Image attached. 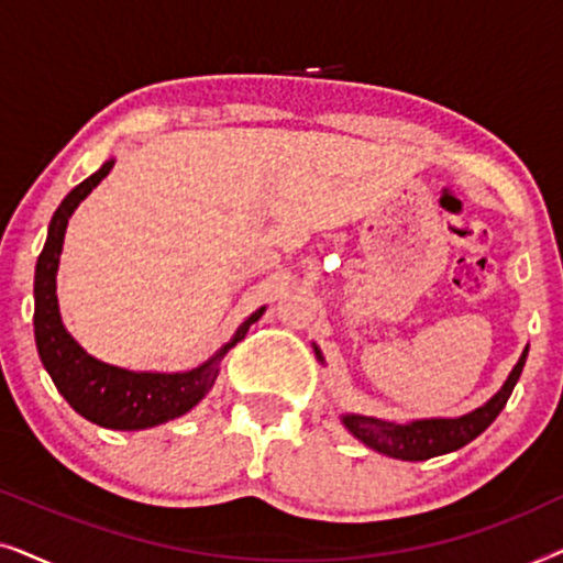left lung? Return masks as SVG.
<instances>
[{"label":"left lung","mask_w":563,"mask_h":563,"mask_svg":"<svg viewBox=\"0 0 563 563\" xmlns=\"http://www.w3.org/2000/svg\"><path fill=\"white\" fill-rule=\"evenodd\" d=\"M318 358H320V351H318ZM526 358H528V349L522 351V356L518 364H515L512 374L507 376L505 387L499 389L487 405L464 415V418L418 420V422H410V426H395V422L364 418V415H345L343 422L345 428L358 438V441H364L368 445V449L387 453L391 459L426 461V459L441 456V453H451L461 449V445L472 443L476 435L484 433V430L495 422L497 415L503 412V407L507 405V399H510L515 384L520 379Z\"/></svg>","instance_id":"8db88e82"}]
</instances>
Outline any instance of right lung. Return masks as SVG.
<instances>
[{"instance_id":"1","label":"right lung","mask_w":563,"mask_h":563,"mask_svg":"<svg viewBox=\"0 0 563 563\" xmlns=\"http://www.w3.org/2000/svg\"><path fill=\"white\" fill-rule=\"evenodd\" d=\"M112 164L114 161H107L97 174L68 191V197L53 214L48 241L35 268V343L56 389L81 418L112 430H141L189 412L218 379L220 358L225 356L230 345L243 341V335L264 310L253 312L235 333L233 343H228L218 356L187 374H135L91 358L60 322L56 272L68 218L81 199L110 174Z\"/></svg>"}]
</instances>
